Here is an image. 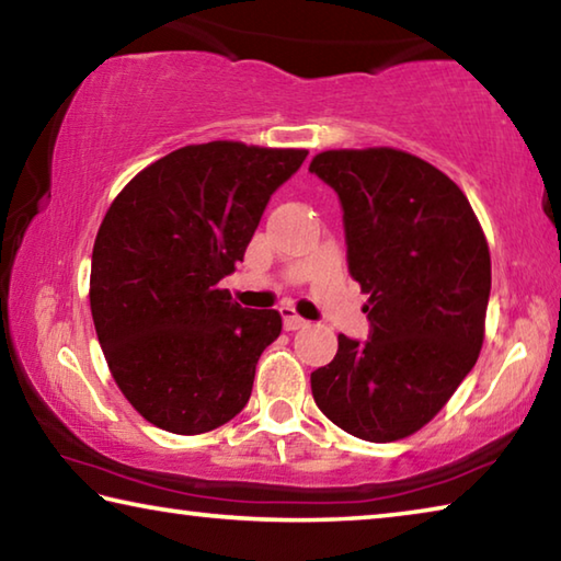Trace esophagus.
<instances>
[{
	"mask_svg": "<svg viewBox=\"0 0 561 561\" xmlns=\"http://www.w3.org/2000/svg\"><path fill=\"white\" fill-rule=\"evenodd\" d=\"M279 314H282V324H284V329H287V331H297V329L307 327V321H304L291 307H282Z\"/></svg>",
	"mask_w": 561,
	"mask_h": 561,
	"instance_id": "1",
	"label": "esophagus"
}]
</instances>
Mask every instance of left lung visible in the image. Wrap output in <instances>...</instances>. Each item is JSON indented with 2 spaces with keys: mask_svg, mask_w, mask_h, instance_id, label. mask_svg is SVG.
Instances as JSON below:
<instances>
[{
  "mask_svg": "<svg viewBox=\"0 0 561 561\" xmlns=\"http://www.w3.org/2000/svg\"><path fill=\"white\" fill-rule=\"evenodd\" d=\"M309 173L344 210L346 262L368 297L366 341L339 336L311 374L319 411L360 440L421 431L472 371L485 336L490 250L468 197L393 148L327 150Z\"/></svg>",
  "mask_w": 561,
  "mask_h": 561,
  "instance_id": "1",
  "label": "left lung"
}]
</instances>
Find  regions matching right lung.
<instances>
[{
    "mask_svg": "<svg viewBox=\"0 0 561 561\" xmlns=\"http://www.w3.org/2000/svg\"><path fill=\"white\" fill-rule=\"evenodd\" d=\"M304 158L232 140L185 146L140 170L108 207L91 257V314L113 378L148 423L197 435L250 401L282 317L242 309L220 282Z\"/></svg>",
    "mask_w": 561,
    "mask_h": 561,
    "instance_id": "add662e5",
    "label": "right lung"
}]
</instances>
